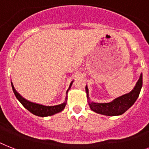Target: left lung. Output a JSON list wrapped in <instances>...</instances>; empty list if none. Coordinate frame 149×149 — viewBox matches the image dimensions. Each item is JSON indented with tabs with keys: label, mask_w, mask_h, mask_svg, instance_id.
<instances>
[{
	"label": "left lung",
	"mask_w": 149,
	"mask_h": 149,
	"mask_svg": "<svg viewBox=\"0 0 149 149\" xmlns=\"http://www.w3.org/2000/svg\"><path fill=\"white\" fill-rule=\"evenodd\" d=\"M142 87V74H141L140 78L136 84L134 88L128 94L122 95L120 97L114 99L109 103H95V102H89L91 109L94 112L102 114V115L114 116L122 115L128 109L132 106L136 100L138 99L141 89ZM86 92L88 97V89L86 87Z\"/></svg>",
	"instance_id": "left-lung-1"
}]
</instances>
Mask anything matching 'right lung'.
Returning a JSON list of instances; mask_svg holds the SVG:
<instances>
[{
    "label": "right lung",
    "mask_w": 149,
    "mask_h": 149,
    "mask_svg": "<svg viewBox=\"0 0 149 149\" xmlns=\"http://www.w3.org/2000/svg\"><path fill=\"white\" fill-rule=\"evenodd\" d=\"M71 86H72V83L70 84V88L71 87ZM11 87H12V90H13V92H14L15 97H17V99L19 100V102H21L22 105H23L27 110H29L31 113H33L34 115L38 116L44 117V116L54 115L55 113H58V112L62 111L64 109L65 105H66V102H64L61 105H54V106H45V105L36 104V103H33V102H29V101H27V100L22 97L21 95L15 91L12 84H11Z\"/></svg>",
    "instance_id": "obj_1"
}]
</instances>
